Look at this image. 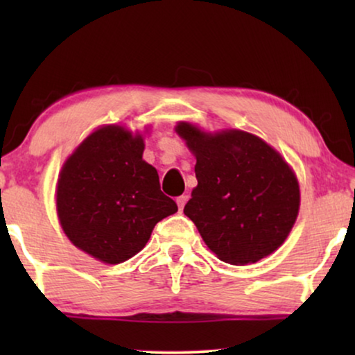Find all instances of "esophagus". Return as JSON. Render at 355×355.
Returning a JSON list of instances; mask_svg holds the SVG:
<instances>
[{
  "instance_id": "34e87169",
  "label": "esophagus",
  "mask_w": 355,
  "mask_h": 355,
  "mask_svg": "<svg viewBox=\"0 0 355 355\" xmlns=\"http://www.w3.org/2000/svg\"><path fill=\"white\" fill-rule=\"evenodd\" d=\"M186 202H187V197H186V196H181V197L176 198V203H178L179 211L184 210V205H186Z\"/></svg>"
}]
</instances>
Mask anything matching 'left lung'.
Masks as SVG:
<instances>
[{
    "instance_id": "1",
    "label": "left lung",
    "mask_w": 355,
    "mask_h": 355,
    "mask_svg": "<svg viewBox=\"0 0 355 355\" xmlns=\"http://www.w3.org/2000/svg\"><path fill=\"white\" fill-rule=\"evenodd\" d=\"M174 130L197 159L198 184L184 213L208 249L232 265L278 250L300 208L297 176L283 155L241 129L210 132L179 121Z\"/></svg>"
}]
</instances>
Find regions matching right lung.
I'll list each match as a JSON object with an SVG mask.
<instances>
[{
  "label": "right lung",
  "mask_w": 355,
  "mask_h": 355,
  "mask_svg": "<svg viewBox=\"0 0 355 355\" xmlns=\"http://www.w3.org/2000/svg\"><path fill=\"white\" fill-rule=\"evenodd\" d=\"M145 130L105 124L64 159L56 182V215L77 249L108 265L139 254L155 225L178 205L159 189L144 157Z\"/></svg>",
  "instance_id": "obj_1"
}]
</instances>
